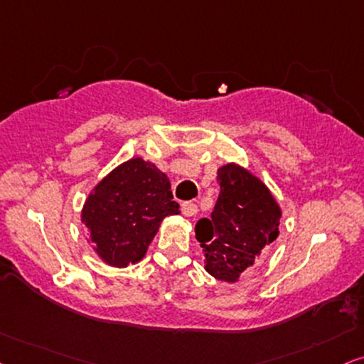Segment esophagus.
<instances>
[{
    "label": "esophagus",
    "instance_id": "obj_1",
    "mask_svg": "<svg viewBox=\"0 0 364 364\" xmlns=\"http://www.w3.org/2000/svg\"><path fill=\"white\" fill-rule=\"evenodd\" d=\"M181 211L185 216H195L198 213V206L193 201H183Z\"/></svg>",
    "mask_w": 364,
    "mask_h": 364
}]
</instances>
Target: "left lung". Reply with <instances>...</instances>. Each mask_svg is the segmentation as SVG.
I'll return each mask as SVG.
<instances>
[{"label": "left lung", "instance_id": "8db88e82", "mask_svg": "<svg viewBox=\"0 0 364 364\" xmlns=\"http://www.w3.org/2000/svg\"><path fill=\"white\" fill-rule=\"evenodd\" d=\"M218 185L211 218L198 220L195 235L205 252L206 272L225 282H237L264 259L279 237L282 211L269 188L235 163L218 169Z\"/></svg>", "mask_w": 364, "mask_h": 364}]
</instances>
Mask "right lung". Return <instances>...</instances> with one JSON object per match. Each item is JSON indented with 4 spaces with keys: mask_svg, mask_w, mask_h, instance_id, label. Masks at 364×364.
<instances>
[{
    "mask_svg": "<svg viewBox=\"0 0 364 364\" xmlns=\"http://www.w3.org/2000/svg\"><path fill=\"white\" fill-rule=\"evenodd\" d=\"M171 183L156 164L132 158L112 169L92 190L82 210L92 248L107 265L137 264L159 225L178 215Z\"/></svg>",
    "mask_w": 364,
    "mask_h": 364,
    "instance_id": "add662e5",
    "label": "right lung"
}]
</instances>
